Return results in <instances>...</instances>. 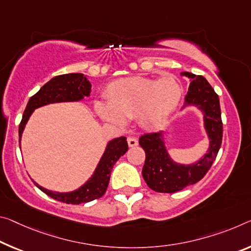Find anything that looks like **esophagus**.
I'll list each match as a JSON object with an SVG mask.
<instances>
[{
    "label": "esophagus",
    "mask_w": 251,
    "mask_h": 251,
    "mask_svg": "<svg viewBox=\"0 0 251 251\" xmlns=\"http://www.w3.org/2000/svg\"><path fill=\"white\" fill-rule=\"evenodd\" d=\"M127 143H128V146H129V147H134V146H137V145H138L137 138L134 137V136L127 137Z\"/></svg>",
    "instance_id": "obj_1"
}]
</instances>
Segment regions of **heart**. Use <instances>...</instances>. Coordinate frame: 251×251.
<instances>
[{
    "label": "heart",
    "mask_w": 251,
    "mask_h": 251,
    "mask_svg": "<svg viewBox=\"0 0 251 251\" xmlns=\"http://www.w3.org/2000/svg\"><path fill=\"white\" fill-rule=\"evenodd\" d=\"M182 86L172 75L158 80L146 77H128L110 82L105 101L95 102L97 114L105 121L123 125L127 119H140L146 126H157L176 108L182 97Z\"/></svg>",
    "instance_id": "b5f03b06"
}]
</instances>
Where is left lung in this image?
<instances>
[{"label": "left lung", "instance_id": "8db88e82", "mask_svg": "<svg viewBox=\"0 0 251 251\" xmlns=\"http://www.w3.org/2000/svg\"><path fill=\"white\" fill-rule=\"evenodd\" d=\"M191 78L184 107L196 105L204 114V126L210 140L209 152L193 165H181L171 160L162 132L147 133L140 137V145L145 151V163L142 176L151 189L162 193H174L203 178L216 160L221 147L222 127L219 97L211 85L202 75L182 73Z\"/></svg>", "mask_w": 251, "mask_h": 251}]
</instances>
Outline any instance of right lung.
<instances>
[{
  "label": "right lung",
  "instance_id": "right-lung-1",
  "mask_svg": "<svg viewBox=\"0 0 251 251\" xmlns=\"http://www.w3.org/2000/svg\"><path fill=\"white\" fill-rule=\"evenodd\" d=\"M90 91L91 83L87 75L83 74L60 75L51 79L37 94L29 99V102H27L25 113H23L22 121L19 126V143L21 142L22 132L25 129L27 119L35 108L52 104V102L80 100L85 96H89ZM127 150H128V144H127L126 137L122 136L110 141L96 171H95L94 176L81 188L73 191V192H52V191L38 185L35 182L34 184L47 196L68 204H80L96 200L105 194L107 188H108L113 166L119 160V157L127 152Z\"/></svg>",
  "mask_w": 251,
  "mask_h": 251
}]
</instances>
